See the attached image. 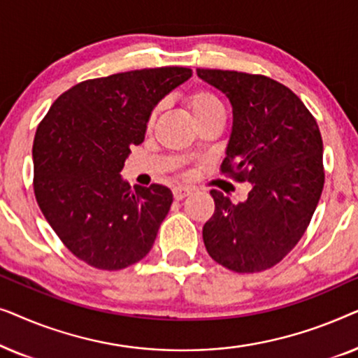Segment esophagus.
<instances>
[{"label": "esophagus", "mask_w": 358, "mask_h": 358, "mask_svg": "<svg viewBox=\"0 0 358 358\" xmlns=\"http://www.w3.org/2000/svg\"><path fill=\"white\" fill-rule=\"evenodd\" d=\"M190 192H192V189L185 187V185H178V187L173 189V194H174V199H176V200H182V199H185Z\"/></svg>", "instance_id": "1"}]
</instances>
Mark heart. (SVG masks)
<instances>
[{
    "label": "heart",
    "instance_id": "heart-1",
    "mask_svg": "<svg viewBox=\"0 0 358 358\" xmlns=\"http://www.w3.org/2000/svg\"><path fill=\"white\" fill-rule=\"evenodd\" d=\"M187 106L195 119H199V117L202 115L212 114V112H224L222 101H220L213 92H208V91L194 92L192 96H189ZM151 120H153V117H151Z\"/></svg>",
    "mask_w": 358,
    "mask_h": 358
}]
</instances>
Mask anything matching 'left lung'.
<instances>
[{"label":"left lung","mask_w":358,"mask_h":358,"mask_svg":"<svg viewBox=\"0 0 358 358\" xmlns=\"http://www.w3.org/2000/svg\"><path fill=\"white\" fill-rule=\"evenodd\" d=\"M233 107L222 173L252 189L234 203L220 190L203 243L215 262L239 273L271 268L305 234L324 185L322 138L315 117L295 92L262 75L202 70Z\"/></svg>","instance_id":"obj_1"}]
</instances>
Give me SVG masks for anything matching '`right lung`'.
Listing matches in <instances>:
<instances>
[{"instance_id":"obj_1","label":"right lung","mask_w":358,"mask_h":358,"mask_svg":"<svg viewBox=\"0 0 358 358\" xmlns=\"http://www.w3.org/2000/svg\"><path fill=\"white\" fill-rule=\"evenodd\" d=\"M192 76L163 66L83 81L58 97L32 146L34 192L43 217L78 259L120 271L143 259L173 203L168 187L122 179L158 102Z\"/></svg>"}]
</instances>
